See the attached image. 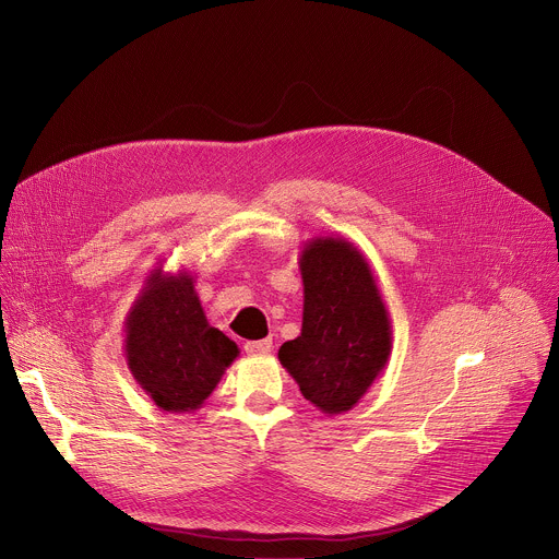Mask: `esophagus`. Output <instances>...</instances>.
Here are the masks:
<instances>
[{
	"label": "esophagus",
	"mask_w": 559,
	"mask_h": 559,
	"mask_svg": "<svg viewBox=\"0 0 559 559\" xmlns=\"http://www.w3.org/2000/svg\"><path fill=\"white\" fill-rule=\"evenodd\" d=\"M271 348H273V342H271V340H258V342H247V344H245V350H247V355H251V357L269 355Z\"/></svg>",
	"instance_id": "esophagus-1"
}]
</instances>
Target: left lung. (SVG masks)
Instances as JSON below:
<instances>
[{
    "instance_id": "obj_1",
    "label": "left lung",
    "mask_w": 559,
    "mask_h": 559,
    "mask_svg": "<svg viewBox=\"0 0 559 559\" xmlns=\"http://www.w3.org/2000/svg\"><path fill=\"white\" fill-rule=\"evenodd\" d=\"M301 334L277 357L323 414L353 409L392 353V323L366 255L346 238L317 236L299 253Z\"/></svg>"
}]
</instances>
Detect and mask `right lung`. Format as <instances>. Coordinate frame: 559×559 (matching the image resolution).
Listing matches in <instances>:
<instances>
[{
	"label": "right lung",
	"mask_w": 559,
	"mask_h": 559,
	"mask_svg": "<svg viewBox=\"0 0 559 559\" xmlns=\"http://www.w3.org/2000/svg\"><path fill=\"white\" fill-rule=\"evenodd\" d=\"M126 361L165 412L189 414L217 388L240 348L206 321L189 271H150L126 317Z\"/></svg>",
	"instance_id": "1"
}]
</instances>
